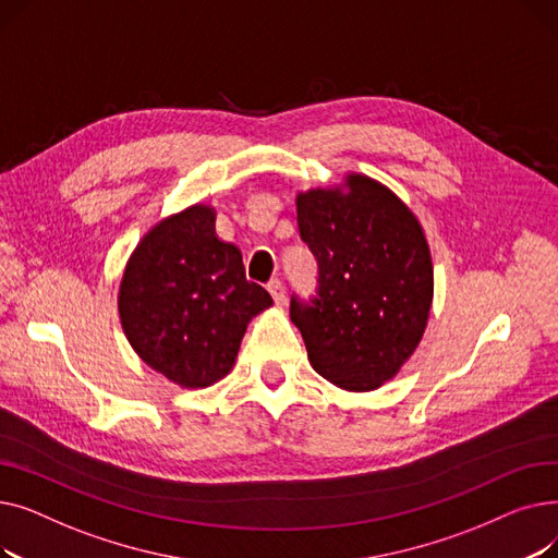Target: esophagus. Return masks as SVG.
<instances>
[{
  "mask_svg": "<svg viewBox=\"0 0 558 558\" xmlns=\"http://www.w3.org/2000/svg\"><path fill=\"white\" fill-rule=\"evenodd\" d=\"M267 289H269V294H271V299H274L276 305H282V303H284V287H282V282H280L278 278H274V280L267 284Z\"/></svg>",
  "mask_w": 558,
  "mask_h": 558,
  "instance_id": "obj_1",
  "label": "esophagus"
}]
</instances>
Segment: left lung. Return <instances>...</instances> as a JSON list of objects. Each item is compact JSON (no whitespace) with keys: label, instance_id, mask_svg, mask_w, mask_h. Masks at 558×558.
<instances>
[{"label":"left lung","instance_id":"8db88e82","mask_svg":"<svg viewBox=\"0 0 558 558\" xmlns=\"http://www.w3.org/2000/svg\"><path fill=\"white\" fill-rule=\"evenodd\" d=\"M303 242L318 262V296L291 299L312 368L345 391H375L414 355L434 299L425 230L387 185L350 171L296 194Z\"/></svg>","mask_w":558,"mask_h":558}]
</instances>
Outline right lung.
Segmentation results:
<instances>
[{
  "label": "right lung",
  "instance_id": "add662e5",
  "mask_svg": "<svg viewBox=\"0 0 558 558\" xmlns=\"http://www.w3.org/2000/svg\"><path fill=\"white\" fill-rule=\"evenodd\" d=\"M213 205L160 219L133 248L117 294L137 357L181 389H205L238 360L253 316L274 305L242 251L217 238Z\"/></svg>",
  "mask_w": 558,
  "mask_h": 558
}]
</instances>
